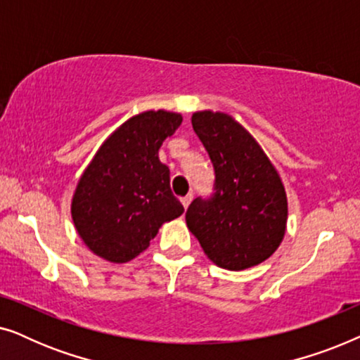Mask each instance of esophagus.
Listing matches in <instances>:
<instances>
[{
  "instance_id": "34e87169",
  "label": "esophagus",
  "mask_w": 360,
  "mask_h": 360,
  "mask_svg": "<svg viewBox=\"0 0 360 360\" xmlns=\"http://www.w3.org/2000/svg\"><path fill=\"white\" fill-rule=\"evenodd\" d=\"M191 200H193V195H191V193H190V195H186V196H184V198H181V205L185 206V210L188 208V206H190Z\"/></svg>"
}]
</instances>
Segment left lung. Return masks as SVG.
Here are the masks:
<instances>
[{
	"label": "left lung",
	"instance_id": "1",
	"mask_svg": "<svg viewBox=\"0 0 360 360\" xmlns=\"http://www.w3.org/2000/svg\"><path fill=\"white\" fill-rule=\"evenodd\" d=\"M191 124L213 162L216 191L191 201L186 226L218 267L238 272L262 264L287 229V193L277 169L231 115L196 111Z\"/></svg>",
	"mask_w": 360,
	"mask_h": 360
}]
</instances>
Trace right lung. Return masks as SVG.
Instances as JSON below:
<instances>
[{
  "mask_svg": "<svg viewBox=\"0 0 360 360\" xmlns=\"http://www.w3.org/2000/svg\"><path fill=\"white\" fill-rule=\"evenodd\" d=\"M181 115L150 110L132 116L96 150L78 180L72 219L86 248L115 264L129 262L149 248L160 226L184 206L170 190V170L159 159Z\"/></svg>",
  "mask_w": 360,
  "mask_h": 360,
  "instance_id": "right-lung-1",
  "label": "right lung"
}]
</instances>
